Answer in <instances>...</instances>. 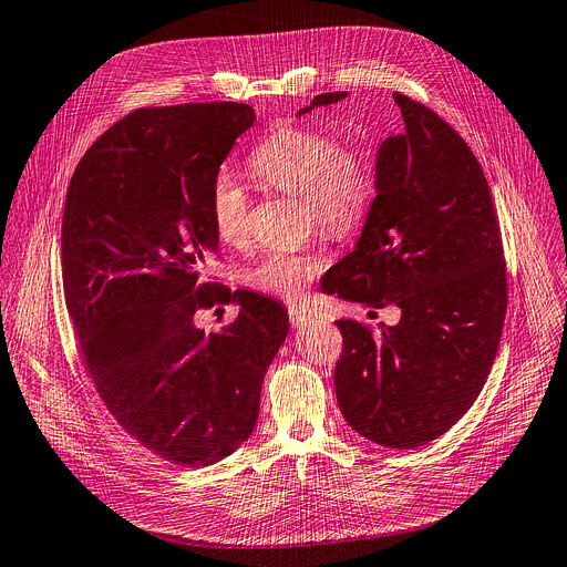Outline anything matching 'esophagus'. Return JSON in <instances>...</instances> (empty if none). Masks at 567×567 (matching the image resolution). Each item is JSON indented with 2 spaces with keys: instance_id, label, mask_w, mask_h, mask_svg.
Instances as JSON below:
<instances>
[{
  "instance_id": "34e87169",
  "label": "esophagus",
  "mask_w": 567,
  "mask_h": 567,
  "mask_svg": "<svg viewBox=\"0 0 567 567\" xmlns=\"http://www.w3.org/2000/svg\"><path fill=\"white\" fill-rule=\"evenodd\" d=\"M288 318H290V327L292 329H299V327H303L307 322H311V313H307L303 309H290Z\"/></svg>"
}]
</instances>
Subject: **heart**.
I'll list each match as a JSON object with an SVG mask.
<instances>
[{
	"mask_svg": "<svg viewBox=\"0 0 567 567\" xmlns=\"http://www.w3.org/2000/svg\"><path fill=\"white\" fill-rule=\"evenodd\" d=\"M249 165L270 190L301 197L309 225L333 238L357 234L374 202L377 177L370 152L352 141H336L313 126H281L260 145ZM208 213L223 243L243 245L247 238L249 195L231 172H217L210 184ZM327 266L316 249H272L245 272L254 290L297 299Z\"/></svg>",
	"mask_w": 567,
	"mask_h": 567,
	"instance_id": "b5f03b06",
	"label": "heart"
}]
</instances>
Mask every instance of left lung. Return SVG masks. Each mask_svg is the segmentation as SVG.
<instances>
[{"label":"left lung","mask_w":567,"mask_h":567,"mask_svg":"<svg viewBox=\"0 0 567 567\" xmlns=\"http://www.w3.org/2000/svg\"><path fill=\"white\" fill-rule=\"evenodd\" d=\"M322 93L316 106L344 100ZM404 132L377 154V197L357 249L331 268L324 292L363 307H398L377 331L338 320L333 383L342 417L363 439L413 450L439 439L488 379L506 316L497 210L467 143L424 104L393 93Z\"/></svg>","instance_id":"obj_1"}]
</instances>
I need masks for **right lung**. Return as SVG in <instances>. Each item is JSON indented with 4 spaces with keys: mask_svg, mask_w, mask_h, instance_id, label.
Listing matches in <instances>:
<instances>
[{
    "mask_svg": "<svg viewBox=\"0 0 567 567\" xmlns=\"http://www.w3.org/2000/svg\"><path fill=\"white\" fill-rule=\"evenodd\" d=\"M238 102L138 109L79 161L65 197L61 268L85 372L117 424L156 456L204 467L254 431L264 377L288 336L281 303L208 281V195L238 136ZM238 300L223 334L194 313Z\"/></svg>",
    "mask_w": 567,
    "mask_h": 567,
    "instance_id": "right-lung-1",
    "label": "right lung"
}]
</instances>
